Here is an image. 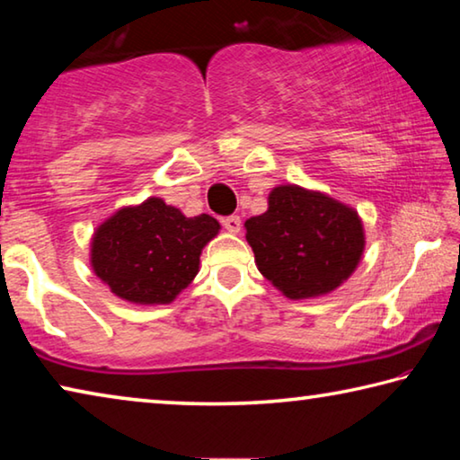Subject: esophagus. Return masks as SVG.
<instances>
[{
    "label": "esophagus",
    "instance_id": "34e87169",
    "mask_svg": "<svg viewBox=\"0 0 460 460\" xmlns=\"http://www.w3.org/2000/svg\"><path fill=\"white\" fill-rule=\"evenodd\" d=\"M223 227L227 229L229 233H239L241 231V219L237 215H231V217H225V219L221 221Z\"/></svg>",
    "mask_w": 460,
    "mask_h": 460
}]
</instances>
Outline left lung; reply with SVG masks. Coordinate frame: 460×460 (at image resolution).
<instances>
[{
  "label": "left lung",
  "instance_id": "obj_1",
  "mask_svg": "<svg viewBox=\"0 0 460 460\" xmlns=\"http://www.w3.org/2000/svg\"><path fill=\"white\" fill-rule=\"evenodd\" d=\"M268 211L245 221L258 270L292 300L334 290L361 260L365 235L353 208L296 184L270 192Z\"/></svg>",
  "mask_w": 460,
  "mask_h": 460
}]
</instances>
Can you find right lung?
<instances>
[{"label": "right lung", "mask_w": 460, "mask_h": 460, "mask_svg": "<svg viewBox=\"0 0 460 460\" xmlns=\"http://www.w3.org/2000/svg\"><path fill=\"white\" fill-rule=\"evenodd\" d=\"M217 233L219 223L211 215L189 219L162 199H147L95 231L91 266L119 298L168 305L197 276L202 247Z\"/></svg>", "instance_id": "right-lung-1"}]
</instances>
